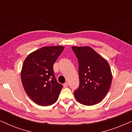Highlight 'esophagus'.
<instances>
[{
  "instance_id": "obj_1",
  "label": "esophagus",
  "mask_w": 132,
  "mask_h": 132,
  "mask_svg": "<svg viewBox=\"0 0 132 132\" xmlns=\"http://www.w3.org/2000/svg\"><path fill=\"white\" fill-rule=\"evenodd\" d=\"M68 85V83H67V82H65V84H64V88L67 87Z\"/></svg>"
}]
</instances>
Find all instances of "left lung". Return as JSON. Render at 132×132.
I'll return each mask as SVG.
<instances>
[{"label":"left lung","mask_w":132,"mask_h":132,"mask_svg":"<svg viewBox=\"0 0 132 132\" xmlns=\"http://www.w3.org/2000/svg\"><path fill=\"white\" fill-rule=\"evenodd\" d=\"M79 62V86L74 92L76 100L86 106L103 100L110 89L112 73L108 62L88 46L71 47Z\"/></svg>","instance_id":"obj_1"}]
</instances>
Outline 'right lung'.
Wrapping results in <instances>:
<instances>
[{
  "instance_id": "obj_1",
  "label": "right lung",
  "mask_w": 132,
  "mask_h": 132,
  "mask_svg": "<svg viewBox=\"0 0 132 132\" xmlns=\"http://www.w3.org/2000/svg\"><path fill=\"white\" fill-rule=\"evenodd\" d=\"M64 49L62 46L43 47L25 59L21 82L28 96L38 105L50 106L57 100L63 86L57 82L53 67Z\"/></svg>"
}]
</instances>
